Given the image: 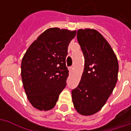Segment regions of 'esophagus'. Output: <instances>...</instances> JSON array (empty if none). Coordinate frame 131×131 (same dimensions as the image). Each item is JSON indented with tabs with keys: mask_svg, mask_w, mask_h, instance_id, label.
<instances>
[{
	"mask_svg": "<svg viewBox=\"0 0 131 131\" xmlns=\"http://www.w3.org/2000/svg\"><path fill=\"white\" fill-rule=\"evenodd\" d=\"M69 72H70V73H71V72H72V71H73V67H70L69 68Z\"/></svg>",
	"mask_w": 131,
	"mask_h": 131,
	"instance_id": "34e87169",
	"label": "esophagus"
}]
</instances>
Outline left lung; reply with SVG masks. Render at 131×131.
<instances>
[{"instance_id":"1","label":"left lung","mask_w":131,"mask_h":131,"mask_svg":"<svg viewBox=\"0 0 131 131\" xmlns=\"http://www.w3.org/2000/svg\"><path fill=\"white\" fill-rule=\"evenodd\" d=\"M77 40L85 59L84 69L77 88L71 91L77 112L91 116L101 110L118 79V63L114 52L97 31L78 30Z\"/></svg>"}]
</instances>
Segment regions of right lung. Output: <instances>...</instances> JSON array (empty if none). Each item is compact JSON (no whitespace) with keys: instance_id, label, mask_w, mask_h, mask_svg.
<instances>
[{"instance_id":"1","label":"right lung","mask_w":131,"mask_h":131,"mask_svg":"<svg viewBox=\"0 0 131 131\" xmlns=\"http://www.w3.org/2000/svg\"><path fill=\"white\" fill-rule=\"evenodd\" d=\"M77 31L54 27L35 40L21 60V76L27 98L40 111L52 110L65 88L68 46Z\"/></svg>"}]
</instances>
